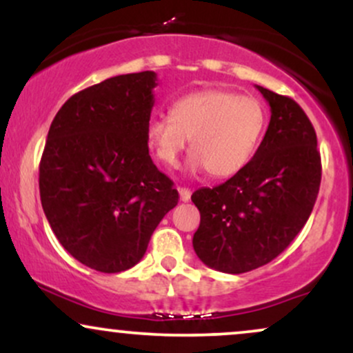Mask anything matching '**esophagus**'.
I'll return each mask as SVG.
<instances>
[{
    "label": "esophagus",
    "mask_w": 353,
    "mask_h": 353,
    "mask_svg": "<svg viewBox=\"0 0 353 353\" xmlns=\"http://www.w3.org/2000/svg\"><path fill=\"white\" fill-rule=\"evenodd\" d=\"M190 189H188V188H179V197H181V201L182 202H188L189 199H190Z\"/></svg>",
    "instance_id": "34e87169"
}]
</instances>
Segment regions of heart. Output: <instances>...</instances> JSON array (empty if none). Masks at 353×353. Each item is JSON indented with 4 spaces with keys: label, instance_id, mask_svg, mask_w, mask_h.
I'll return each instance as SVG.
<instances>
[{
    "label": "heart",
    "instance_id": "heart-1",
    "mask_svg": "<svg viewBox=\"0 0 353 353\" xmlns=\"http://www.w3.org/2000/svg\"><path fill=\"white\" fill-rule=\"evenodd\" d=\"M265 128V109L252 96L225 89H201L181 96L171 116L152 117L148 143L165 168H177L190 139V171L212 177L236 176L252 159Z\"/></svg>",
    "mask_w": 353,
    "mask_h": 353
}]
</instances>
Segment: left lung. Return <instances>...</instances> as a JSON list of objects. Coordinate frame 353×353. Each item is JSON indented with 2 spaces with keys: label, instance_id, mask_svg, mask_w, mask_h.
Returning a JSON list of instances; mask_svg holds the SVG:
<instances>
[{
  "label": "left lung",
  "instance_id": "8db88e82",
  "mask_svg": "<svg viewBox=\"0 0 353 353\" xmlns=\"http://www.w3.org/2000/svg\"><path fill=\"white\" fill-rule=\"evenodd\" d=\"M255 88L270 106L257 152L224 184L190 197L201 212L194 250L225 274L249 272L283 252L305 225L322 177L317 134L303 109L287 96Z\"/></svg>",
  "mask_w": 353,
  "mask_h": 353
}]
</instances>
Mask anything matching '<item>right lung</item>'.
I'll list each match as a JSON object with an SVG mask.
<instances>
[{
	"instance_id": "obj_1",
	"label": "right lung",
	"mask_w": 353,
	"mask_h": 353,
	"mask_svg": "<svg viewBox=\"0 0 353 353\" xmlns=\"http://www.w3.org/2000/svg\"><path fill=\"white\" fill-rule=\"evenodd\" d=\"M156 86V72L143 71L83 89L48 132L39 163L43 210L61 245L98 272L134 267L179 201L149 156Z\"/></svg>"
}]
</instances>
